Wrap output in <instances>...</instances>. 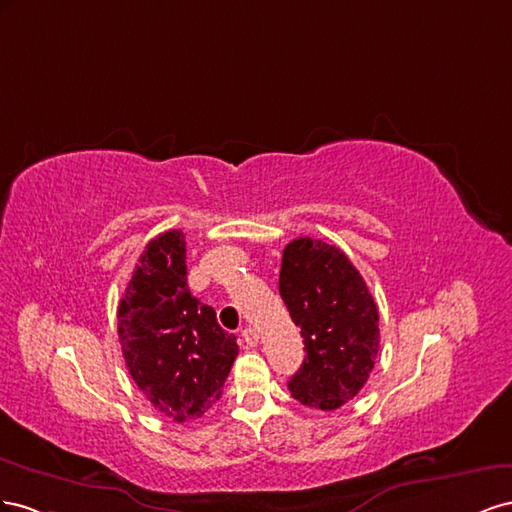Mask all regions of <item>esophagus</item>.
<instances>
[{"mask_svg": "<svg viewBox=\"0 0 512 512\" xmlns=\"http://www.w3.org/2000/svg\"><path fill=\"white\" fill-rule=\"evenodd\" d=\"M242 341H244L248 347H255V345L259 343V334H257V330H255V328H251V326H246V328L242 330Z\"/></svg>", "mask_w": 512, "mask_h": 512, "instance_id": "34e87169", "label": "esophagus"}]
</instances>
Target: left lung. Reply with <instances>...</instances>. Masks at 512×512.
Wrapping results in <instances>:
<instances>
[{
    "label": "left lung",
    "mask_w": 512,
    "mask_h": 512,
    "mask_svg": "<svg viewBox=\"0 0 512 512\" xmlns=\"http://www.w3.org/2000/svg\"><path fill=\"white\" fill-rule=\"evenodd\" d=\"M279 291L306 349L289 379L291 397L337 410L367 384L377 358L379 313L371 291L341 248L311 238L285 246Z\"/></svg>",
    "instance_id": "obj_1"
}]
</instances>
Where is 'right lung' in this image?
Returning a JSON list of instances; mask_svg holds the SVG:
<instances>
[{
  "label": "right lung",
  "mask_w": 512,
  "mask_h": 512,
  "mask_svg": "<svg viewBox=\"0 0 512 512\" xmlns=\"http://www.w3.org/2000/svg\"><path fill=\"white\" fill-rule=\"evenodd\" d=\"M186 240L171 229L148 242L118 306L128 373L156 410L195 420L221 399L238 343L186 283Z\"/></svg>",
  "instance_id": "add662e5"
}]
</instances>
